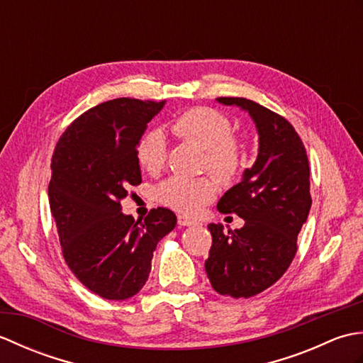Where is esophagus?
I'll return each mask as SVG.
<instances>
[{
    "label": "esophagus",
    "instance_id": "obj_1",
    "mask_svg": "<svg viewBox=\"0 0 363 363\" xmlns=\"http://www.w3.org/2000/svg\"><path fill=\"white\" fill-rule=\"evenodd\" d=\"M177 223H179V226H196V225H199L198 221L184 217V215H179V217H177Z\"/></svg>",
    "mask_w": 363,
    "mask_h": 363
}]
</instances>
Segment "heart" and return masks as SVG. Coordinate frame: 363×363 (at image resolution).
I'll list each match as a JSON object with an SVG mask.
<instances>
[{"label":"heart","mask_w":363,"mask_h":363,"mask_svg":"<svg viewBox=\"0 0 363 363\" xmlns=\"http://www.w3.org/2000/svg\"><path fill=\"white\" fill-rule=\"evenodd\" d=\"M225 113L207 106L184 111L169 123V130L179 140L194 143L204 151L203 168L230 181L243 165V145L234 133ZM135 160L143 172L159 174L167 164V142L157 129L145 133L135 143ZM218 194V182L213 176L184 177L172 176L156 190L157 201L182 215H196Z\"/></svg>","instance_id":"obj_1"}]
</instances>
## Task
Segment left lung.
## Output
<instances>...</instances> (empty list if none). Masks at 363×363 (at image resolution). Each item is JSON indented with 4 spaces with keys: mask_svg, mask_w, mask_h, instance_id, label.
Wrapping results in <instances>:
<instances>
[{
    "mask_svg": "<svg viewBox=\"0 0 363 363\" xmlns=\"http://www.w3.org/2000/svg\"><path fill=\"white\" fill-rule=\"evenodd\" d=\"M218 101L251 115L259 154L242 182L217 204L221 213H237L245 225L225 233L211 223L212 246L204 265L220 295L251 298L279 281L298 251V234L312 206L309 160L303 140L282 115L246 98L221 96Z\"/></svg>",
    "mask_w": 363,
    "mask_h": 363,
    "instance_id": "1",
    "label": "left lung"
}]
</instances>
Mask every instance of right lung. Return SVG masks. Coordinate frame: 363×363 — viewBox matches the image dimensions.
<instances>
[{
  "label": "right lung",
  "mask_w": 363,
  "mask_h": 363,
  "mask_svg": "<svg viewBox=\"0 0 363 363\" xmlns=\"http://www.w3.org/2000/svg\"><path fill=\"white\" fill-rule=\"evenodd\" d=\"M164 101L117 98L79 115L60 135L51 159L50 207L60 250L73 274L104 299L134 296L148 281L157 242L176 215H123L121 199L142 182L135 143Z\"/></svg>",
  "instance_id": "add662e5"
}]
</instances>
